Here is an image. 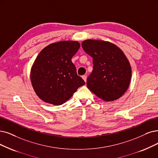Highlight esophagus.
Listing matches in <instances>:
<instances>
[{"instance_id":"1","label":"esophagus","mask_w":158,"mask_h":158,"mask_svg":"<svg viewBox=\"0 0 158 158\" xmlns=\"http://www.w3.org/2000/svg\"><path fill=\"white\" fill-rule=\"evenodd\" d=\"M81 78H82L83 80L86 82V81H87V76L86 75H83L82 77H81Z\"/></svg>"}]
</instances>
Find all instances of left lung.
Instances as JSON below:
<instances>
[{
	"label": "left lung",
	"instance_id": "8db88e82",
	"mask_svg": "<svg viewBox=\"0 0 158 158\" xmlns=\"http://www.w3.org/2000/svg\"><path fill=\"white\" fill-rule=\"evenodd\" d=\"M84 51L93 58V69L87 78L91 92L107 102L122 97L130 85L131 69L122 50L109 41L87 40Z\"/></svg>",
	"mask_w": 158,
	"mask_h": 158
}]
</instances>
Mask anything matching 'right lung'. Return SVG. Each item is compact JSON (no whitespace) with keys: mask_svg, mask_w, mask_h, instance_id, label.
<instances>
[{"mask_svg":"<svg viewBox=\"0 0 158 158\" xmlns=\"http://www.w3.org/2000/svg\"><path fill=\"white\" fill-rule=\"evenodd\" d=\"M80 47L78 41H59L50 44L37 56L30 79L34 91L44 102L61 105L85 84L71 61Z\"/></svg>","mask_w":158,"mask_h":158,"instance_id":"1","label":"right lung"}]
</instances>
